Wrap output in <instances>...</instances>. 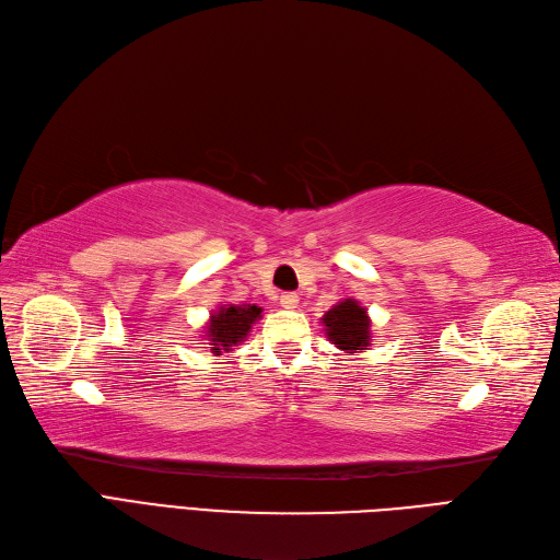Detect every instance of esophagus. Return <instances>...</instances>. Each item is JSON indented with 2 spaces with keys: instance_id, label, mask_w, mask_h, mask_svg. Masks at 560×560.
<instances>
[{
  "instance_id": "esophagus-1",
  "label": "esophagus",
  "mask_w": 560,
  "mask_h": 560,
  "mask_svg": "<svg viewBox=\"0 0 560 560\" xmlns=\"http://www.w3.org/2000/svg\"><path fill=\"white\" fill-rule=\"evenodd\" d=\"M280 305L287 307V311H292V307L299 305V296L294 292H287V294L280 296Z\"/></svg>"
}]
</instances>
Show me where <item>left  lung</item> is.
<instances>
[{"label":"left lung","mask_w":560,"mask_h":560,"mask_svg":"<svg viewBox=\"0 0 560 560\" xmlns=\"http://www.w3.org/2000/svg\"><path fill=\"white\" fill-rule=\"evenodd\" d=\"M322 324L326 326V336H329V340L338 350L354 354L371 347V317L357 299H345L336 303L331 311L322 317Z\"/></svg>","instance_id":"1"}]
</instances>
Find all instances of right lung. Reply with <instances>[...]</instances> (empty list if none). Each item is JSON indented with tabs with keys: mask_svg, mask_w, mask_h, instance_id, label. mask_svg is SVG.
I'll use <instances>...</instances> for the list:
<instances>
[{
	"mask_svg": "<svg viewBox=\"0 0 560 560\" xmlns=\"http://www.w3.org/2000/svg\"><path fill=\"white\" fill-rule=\"evenodd\" d=\"M261 317L259 305H220L218 311L210 315L208 324L203 326V336L210 345V352L220 357L222 352H229L231 347L238 345L247 338L253 324Z\"/></svg>",
	"mask_w": 560,
	"mask_h": 560,
	"instance_id": "right-lung-1",
	"label": "right lung"
}]
</instances>
